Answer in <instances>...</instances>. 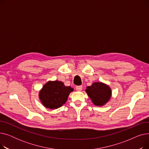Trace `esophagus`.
Instances as JSON below:
<instances>
[{"instance_id":"obj_1","label":"esophagus","mask_w":149,"mask_h":149,"mask_svg":"<svg viewBox=\"0 0 149 149\" xmlns=\"http://www.w3.org/2000/svg\"><path fill=\"white\" fill-rule=\"evenodd\" d=\"M82 88H83L82 86H76V88H75L76 90H77V91H79V92H80V91H81V90H82Z\"/></svg>"}]
</instances>
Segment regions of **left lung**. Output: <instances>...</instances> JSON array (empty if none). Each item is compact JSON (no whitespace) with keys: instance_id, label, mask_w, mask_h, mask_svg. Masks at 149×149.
Here are the masks:
<instances>
[{"instance_id":"obj_1","label":"left lung","mask_w":149,"mask_h":149,"mask_svg":"<svg viewBox=\"0 0 149 149\" xmlns=\"http://www.w3.org/2000/svg\"><path fill=\"white\" fill-rule=\"evenodd\" d=\"M92 103L97 106H104L111 100L112 90L109 86L103 82H94L85 90Z\"/></svg>"}]
</instances>
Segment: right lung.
Here are the masks:
<instances>
[{
    "mask_svg": "<svg viewBox=\"0 0 149 149\" xmlns=\"http://www.w3.org/2000/svg\"><path fill=\"white\" fill-rule=\"evenodd\" d=\"M73 91V88L66 86L62 81H49L39 91L38 98L46 108L56 109L66 103L70 93Z\"/></svg>",
    "mask_w": 149,
    "mask_h": 149,
    "instance_id": "add662e5",
    "label": "right lung"
}]
</instances>
